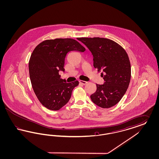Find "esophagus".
<instances>
[{
    "label": "esophagus",
    "instance_id": "esophagus-1",
    "mask_svg": "<svg viewBox=\"0 0 159 159\" xmlns=\"http://www.w3.org/2000/svg\"><path fill=\"white\" fill-rule=\"evenodd\" d=\"M79 82H80V83H81V84H86V83H88L87 82H86V81H83V80H80L79 81Z\"/></svg>",
    "mask_w": 159,
    "mask_h": 159
}]
</instances>
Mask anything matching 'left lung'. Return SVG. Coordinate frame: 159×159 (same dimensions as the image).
<instances>
[{
    "label": "left lung",
    "instance_id": "8db88e82",
    "mask_svg": "<svg viewBox=\"0 0 159 159\" xmlns=\"http://www.w3.org/2000/svg\"><path fill=\"white\" fill-rule=\"evenodd\" d=\"M79 41L93 55V67L103 71V84H96L97 91L91 95V100L103 108L117 104L128 88L131 67L128 53L113 40L100 38H80Z\"/></svg>",
    "mask_w": 159,
    "mask_h": 159
}]
</instances>
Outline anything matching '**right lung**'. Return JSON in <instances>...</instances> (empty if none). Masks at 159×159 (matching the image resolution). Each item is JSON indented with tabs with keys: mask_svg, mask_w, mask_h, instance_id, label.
Instances as JSON below:
<instances>
[{
	"mask_svg": "<svg viewBox=\"0 0 159 159\" xmlns=\"http://www.w3.org/2000/svg\"><path fill=\"white\" fill-rule=\"evenodd\" d=\"M85 50L70 38L46 40L33 50L29 62L31 83L39 101L48 109L59 110L68 102L79 82L67 83L61 79L59 72L65 70L64 61L68 52Z\"/></svg>",
	"mask_w": 159,
	"mask_h": 159,
	"instance_id": "1",
	"label": "right lung"
}]
</instances>
